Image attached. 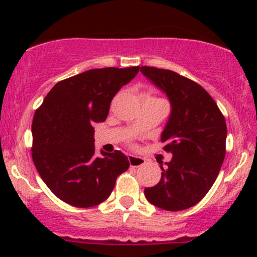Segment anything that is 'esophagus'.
<instances>
[{
  "mask_svg": "<svg viewBox=\"0 0 257 257\" xmlns=\"http://www.w3.org/2000/svg\"><path fill=\"white\" fill-rule=\"evenodd\" d=\"M128 160H129V164H131V167H142V165L145 164V159L142 157H137V155H128Z\"/></svg>",
  "mask_w": 257,
  "mask_h": 257,
  "instance_id": "esophagus-1",
  "label": "esophagus"
}]
</instances>
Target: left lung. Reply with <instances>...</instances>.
Listing matches in <instances>:
<instances>
[{
  "instance_id": "left-lung-1",
  "label": "left lung",
  "mask_w": 257,
  "mask_h": 257,
  "mask_svg": "<svg viewBox=\"0 0 257 257\" xmlns=\"http://www.w3.org/2000/svg\"><path fill=\"white\" fill-rule=\"evenodd\" d=\"M141 72L170 102L160 141L173 158L160 164L162 178L145 188L147 200L168 211L196 205L219 175L225 158L226 123L211 95L201 85L169 69L142 67Z\"/></svg>"
}]
</instances>
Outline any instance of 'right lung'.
Returning a JSON list of instances; mask_svg holds the SVG:
<instances>
[{"label": "right lung", "mask_w": 257, "mask_h": 257, "mask_svg": "<svg viewBox=\"0 0 257 257\" xmlns=\"http://www.w3.org/2000/svg\"><path fill=\"white\" fill-rule=\"evenodd\" d=\"M141 67L89 69L57 83L36 110L32 158L52 193L69 205L90 208L113 191L118 175L129 168L115 150L95 157L94 123L107 119L110 102Z\"/></svg>", "instance_id": "1"}]
</instances>
